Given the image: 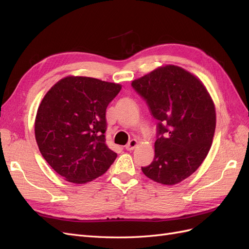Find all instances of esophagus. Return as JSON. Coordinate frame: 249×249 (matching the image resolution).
Here are the masks:
<instances>
[{
  "instance_id": "1",
  "label": "esophagus",
  "mask_w": 249,
  "mask_h": 249,
  "mask_svg": "<svg viewBox=\"0 0 249 249\" xmlns=\"http://www.w3.org/2000/svg\"><path fill=\"white\" fill-rule=\"evenodd\" d=\"M137 145H138V141H137L136 139H132V140L125 145V149H126V150H133Z\"/></svg>"
}]
</instances>
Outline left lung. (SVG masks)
I'll return each mask as SVG.
<instances>
[{
	"mask_svg": "<svg viewBox=\"0 0 249 249\" xmlns=\"http://www.w3.org/2000/svg\"><path fill=\"white\" fill-rule=\"evenodd\" d=\"M158 120L154 161L142 172L176 185L200 166L212 145L215 105L202 82L177 65L160 66L132 82Z\"/></svg>",
	"mask_w": 249,
	"mask_h": 249,
	"instance_id": "obj_1",
	"label": "left lung"
}]
</instances>
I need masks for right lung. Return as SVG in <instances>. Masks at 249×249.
Segmentation results:
<instances>
[{
    "label": "right lung",
    "instance_id": "1",
    "mask_svg": "<svg viewBox=\"0 0 249 249\" xmlns=\"http://www.w3.org/2000/svg\"><path fill=\"white\" fill-rule=\"evenodd\" d=\"M120 89L116 83L69 76L42 99L35 118L37 145L44 160L67 182H91L116 159L105 132L106 109Z\"/></svg>",
    "mask_w": 249,
    "mask_h": 249
}]
</instances>
